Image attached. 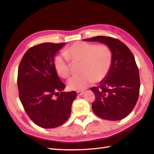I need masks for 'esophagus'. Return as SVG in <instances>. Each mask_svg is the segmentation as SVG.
Instances as JSON below:
<instances>
[{"mask_svg": "<svg viewBox=\"0 0 154 154\" xmlns=\"http://www.w3.org/2000/svg\"><path fill=\"white\" fill-rule=\"evenodd\" d=\"M77 95H79V96H81V95H82V94H83V91H77Z\"/></svg>", "mask_w": 154, "mask_h": 154, "instance_id": "esophagus-1", "label": "esophagus"}]
</instances>
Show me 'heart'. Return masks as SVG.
<instances>
[{
  "label": "heart",
  "instance_id": "1",
  "mask_svg": "<svg viewBox=\"0 0 154 154\" xmlns=\"http://www.w3.org/2000/svg\"><path fill=\"white\" fill-rule=\"evenodd\" d=\"M63 55L73 63H80V76L68 81L70 90L83 91L94 81L100 82L109 74L112 63V54L104 44L94 45L84 42H76L63 50ZM54 65L56 73L66 79L70 74L69 63L61 55L55 57Z\"/></svg>",
  "mask_w": 154,
  "mask_h": 154
}]
</instances>
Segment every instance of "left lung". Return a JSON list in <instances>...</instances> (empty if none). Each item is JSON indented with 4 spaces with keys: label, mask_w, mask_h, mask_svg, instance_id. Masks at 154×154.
<instances>
[{
    "label": "left lung",
    "mask_w": 154,
    "mask_h": 154,
    "mask_svg": "<svg viewBox=\"0 0 154 154\" xmlns=\"http://www.w3.org/2000/svg\"><path fill=\"white\" fill-rule=\"evenodd\" d=\"M106 45L112 54V66L98 87L91 90L95 95L94 114L108 120H119L132 112L138 99L140 75L134 57L126 45L117 39L103 36L85 39Z\"/></svg>",
    "instance_id": "8db88e82"
}]
</instances>
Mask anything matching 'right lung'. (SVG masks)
Returning a JSON list of instances; mask_svg holds the SVG:
<instances>
[{
  "label": "right lung",
  "instance_id": "right-lung-1",
  "mask_svg": "<svg viewBox=\"0 0 154 154\" xmlns=\"http://www.w3.org/2000/svg\"><path fill=\"white\" fill-rule=\"evenodd\" d=\"M65 43H43L28 49L20 63L18 89L30 119L44 128L61 126L69 119L75 91L63 92L64 83L54 65V57Z\"/></svg>",
  "mask_w": 154,
  "mask_h": 154
}]
</instances>
